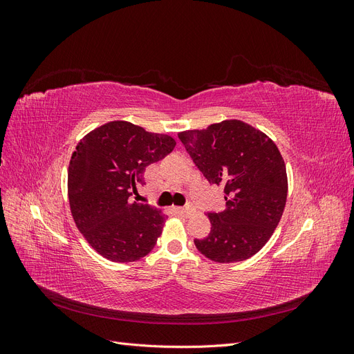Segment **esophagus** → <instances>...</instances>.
<instances>
[{
  "instance_id": "obj_1",
  "label": "esophagus",
  "mask_w": 354,
  "mask_h": 354,
  "mask_svg": "<svg viewBox=\"0 0 354 354\" xmlns=\"http://www.w3.org/2000/svg\"><path fill=\"white\" fill-rule=\"evenodd\" d=\"M176 211H177L178 214H183V216H190V214L195 212V208H194V205H192V203H187L186 207L176 208Z\"/></svg>"
}]
</instances>
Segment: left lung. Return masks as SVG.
Instances as JSON below:
<instances>
[{"label":"left lung","instance_id":"8db88e82","mask_svg":"<svg viewBox=\"0 0 354 354\" xmlns=\"http://www.w3.org/2000/svg\"><path fill=\"white\" fill-rule=\"evenodd\" d=\"M209 185L224 187L226 209L208 212L211 232L195 239L216 263H238L259 252L281 221L288 195L279 149L250 124L227 120L207 130L178 133Z\"/></svg>","mask_w":354,"mask_h":354}]
</instances>
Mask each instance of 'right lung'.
Here are the masks:
<instances>
[{
	"instance_id": "obj_1",
	"label": "right lung",
	"mask_w": 354,
	"mask_h": 354,
	"mask_svg": "<svg viewBox=\"0 0 354 354\" xmlns=\"http://www.w3.org/2000/svg\"><path fill=\"white\" fill-rule=\"evenodd\" d=\"M176 140L127 121H112L85 136L72 153L68 196L75 224L104 259L140 260L159 238L165 216L133 202L147 165L173 152Z\"/></svg>"
}]
</instances>
